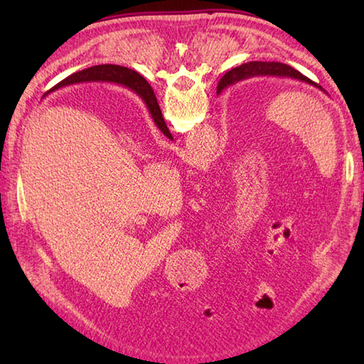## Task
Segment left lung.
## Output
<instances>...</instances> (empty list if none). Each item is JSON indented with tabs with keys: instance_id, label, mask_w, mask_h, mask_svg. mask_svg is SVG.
Segmentation results:
<instances>
[{
	"instance_id": "8db88e82",
	"label": "left lung",
	"mask_w": 364,
	"mask_h": 364,
	"mask_svg": "<svg viewBox=\"0 0 364 364\" xmlns=\"http://www.w3.org/2000/svg\"><path fill=\"white\" fill-rule=\"evenodd\" d=\"M253 76H280V78H292V80L308 82V84H311V86L323 90L318 82H314L310 78H306L305 75H301L291 65H286L282 63H258V60H255V63H247V64H242L236 68H231L230 72L223 75V78L219 82L218 92L223 90L228 86H233V84H236L237 81L253 78ZM142 84H144V87L149 89V82H146L144 78H142Z\"/></svg>"
}]
</instances>
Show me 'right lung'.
<instances>
[{"label": "right lung", "instance_id": "obj_1", "mask_svg": "<svg viewBox=\"0 0 364 364\" xmlns=\"http://www.w3.org/2000/svg\"><path fill=\"white\" fill-rule=\"evenodd\" d=\"M82 81L117 82V84H122V86L129 87L131 90H134L136 94L142 98V102L145 103L146 109H149V112L151 115L154 125H156L161 129V133L164 134L166 137L172 139V134H170V131L166 125L164 119H162V114H161V109H159L156 95H154V92L150 86H149V89L144 87L142 76L139 73L129 70V68H127V67H122V65H112V64L95 65V67L86 68V70H82V72L67 76L65 80L58 82L56 86L50 89L48 92L56 90V89L64 87V86H70V84L82 82Z\"/></svg>", "mask_w": 364, "mask_h": 364}]
</instances>
